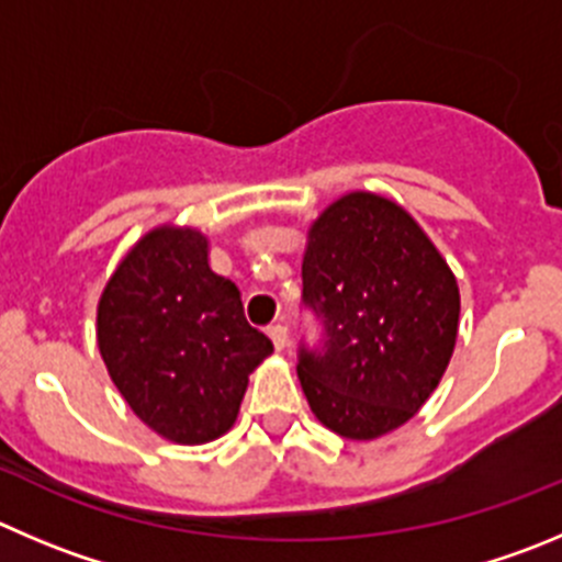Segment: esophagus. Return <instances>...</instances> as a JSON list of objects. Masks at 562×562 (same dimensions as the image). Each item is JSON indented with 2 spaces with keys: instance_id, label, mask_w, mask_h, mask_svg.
I'll use <instances>...</instances> for the list:
<instances>
[{
  "instance_id": "34e87169",
  "label": "esophagus",
  "mask_w": 562,
  "mask_h": 562,
  "mask_svg": "<svg viewBox=\"0 0 562 562\" xmlns=\"http://www.w3.org/2000/svg\"><path fill=\"white\" fill-rule=\"evenodd\" d=\"M267 334H270V339H272V345H276V350H284L286 347V341H290V328H286V325H270V330H267Z\"/></svg>"
}]
</instances>
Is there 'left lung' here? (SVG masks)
<instances>
[{
  "label": "left lung",
  "mask_w": 562,
  "mask_h": 562,
  "mask_svg": "<svg viewBox=\"0 0 562 562\" xmlns=\"http://www.w3.org/2000/svg\"><path fill=\"white\" fill-rule=\"evenodd\" d=\"M303 306L323 323V345L297 356L303 394L352 441L405 425L456 350L461 292L450 265L403 206L375 192H347L312 223Z\"/></svg>",
  "instance_id": "1"
}]
</instances>
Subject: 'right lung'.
I'll use <instances>...</instances> for the list:
<instances>
[{
  "instance_id": "1",
  "label": "right lung",
  "mask_w": 562,
  "mask_h": 562,
  "mask_svg": "<svg viewBox=\"0 0 562 562\" xmlns=\"http://www.w3.org/2000/svg\"><path fill=\"white\" fill-rule=\"evenodd\" d=\"M95 339L130 408L173 445H206L237 422L272 341L248 325L234 281L198 228H151L101 292Z\"/></svg>"
}]
</instances>
